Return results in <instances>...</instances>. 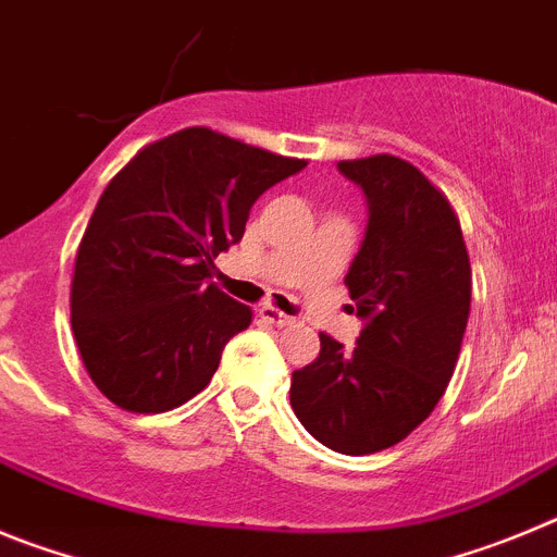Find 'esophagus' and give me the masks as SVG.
Wrapping results in <instances>:
<instances>
[{
    "mask_svg": "<svg viewBox=\"0 0 557 557\" xmlns=\"http://www.w3.org/2000/svg\"><path fill=\"white\" fill-rule=\"evenodd\" d=\"M260 315H263L269 324H274V327H288V324L297 322L294 315H285L283 310L272 308V305H263V308H260Z\"/></svg>",
    "mask_w": 557,
    "mask_h": 557,
    "instance_id": "1",
    "label": "esophagus"
}]
</instances>
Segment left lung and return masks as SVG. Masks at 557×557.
Returning a JSON list of instances; mask_svg holds the SVG:
<instances>
[{
  "instance_id": "1",
  "label": "left lung",
  "mask_w": 557,
  "mask_h": 557,
  "mask_svg": "<svg viewBox=\"0 0 557 557\" xmlns=\"http://www.w3.org/2000/svg\"><path fill=\"white\" fill-rule=\"evenodd\" d=\"M366 197V233L344 277L363 327L347 349L330 335L290 374V408L315 441L369 455L433 413L455 372L472 267L447 197L394 154L341 160Z\"/></svg>"
}]
</instances>
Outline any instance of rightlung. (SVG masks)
Returning a JSON list of instances; mask_svg holds the SVG:
<instances>
[{
	"mask_svg": "<svg viewBox=\"0 0 557 557\" xmlns=\"http://www.w3.org/2000/svg\"><path fill=\"white\" fill-rule=\"evenodd\" d=\"M305 160L188 127L110 180L74 260L72 330L110 403L163 413L197 397L252 310L210 283L249 210Z\"/></svg>",
	"mask_w": 557,
	"mask_h": 557,
	"instance_id": "obj_1",
	"label": "right lung"
}]
</instances>
